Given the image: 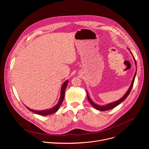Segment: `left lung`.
I'll return each mask as SVG.
<instances>
[{"label": "left lung", "mask_w": 149, "mask_h": 149, "mask_svg": "<svg viewBox=\"0 0 149 149\" xmlns=\"http://www.w3.org/2000/svg\"><path fill=\"white\" fill-rule=\"evenodd\" d=\"M127 49L129 50V51H130V50H129V49H128V48H127ZM130 53L131 54V55H132V57H133V59H134V63H135V66H136V61H135V58H134V56H133L132 53L130 51ZM136 74V72H135V74H134V77H133V79H132V82H131V85L130 86V87H129V88H128L127 91L126 92V93L124 95V96H123L122 98H120V99H119L118 100H116V101H115V102H114L110 103L107 104L106 105H103V106L98 105V104H97L95 103L92 100V99H91L89 97V94H88V91H86V94H87L88 100V101L89 102L90 104H91L92 106L93 107L96 109H97V110H99V111H108V110L111 109H112V108H115V107L118 106L119 104H120L122 102H123V101H124V100H125L127 97V96H128L129 93H130L131 90V89H132V86H133V84H134V80H135V78Z\"/></svg>", "instance_id": "8db88e82"}]
</instances>
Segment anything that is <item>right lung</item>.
Returning a JSON list of instances; mask_svg holds the SVG:
<instances>
[{"label": "right lung", "mask_w": 149, "mask_h": 149, "mask_svg": "<svg viewBox=\"0 0 149 149\" xmlns=\"http://www.w3.org/2000/svg\"><path fill=\"white\" fill-rule=\"evenodd\" d=\"M69 81L67 80H66L63 84L61 86V91H60V99L58 100V102L57 103V104L50 108V109H44V110H40V111H38V110H34V109H31L30 108H29V107H27V106H26V107L29 109L30 110V111L35 113H37V114H38V115H43V116H46V115H50V114H52L53 113H54L56 112H57L60 107L61 106V104L63 103V100H64V96H65V91L66 89V88L67 86L68 85V83Z\"/></svg>", "instance_id": "obj_1"}]
</instances>
